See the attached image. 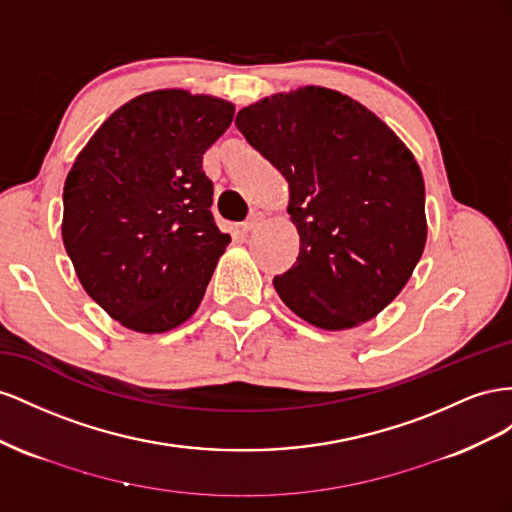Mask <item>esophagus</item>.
I'll return each instance as SVG.
<instances>
[{
  "instance_id": "esophagus-1",
  "label": "esophagus",
  "mask_w": 512,
  "mask_h": 512,
  "mask_svg": "<svg viewBox=\"0 0 512 512\" xmlns=\"http://www.w3.org/2000/svg\"><path fill=\"white\" fill-rule=\"evenodd\" d=\"M261 223H264V214H261V212H253V214L248 216L246 221L242 223V231H244V233H248V231H255Z\"/></svg>"
}]
</instances>
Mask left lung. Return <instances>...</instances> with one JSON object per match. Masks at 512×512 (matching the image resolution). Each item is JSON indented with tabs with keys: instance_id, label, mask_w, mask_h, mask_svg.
<instances>
[{
	"instance_id": "8db88e82",
	"label": "left lung",
	"mask_w": 512,
	"mask_h": 512,
	"mask_svg": "<svg viewBox=\"0 0 512 512\" xmlns=\"http://www.w3.org/2000/svg\"><path fill=\"white\" fill-rule=\"evenodd\" d=\"M236 126L281 171L298 229L281 300L321 330L373 319L401 294L427 242L414 154L358 100L306 85L238 111Z\"/></svg>"
}]
</instances>
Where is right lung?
Masks as SVG:
<instances>
[{"label": "right lung", "mask_w": 512, "mask_h": 512, "mask_svg": "<svg viewBox=\"0 0 512 512\" xmlns=\"http://www.w3.org/2000/svg\"><path fill=\"white\" fill-rule=\"evenodd\" d=\"M223 98L156 90L113 111L64 184L62 238L83 289L124 328H178L231 238L210 212L203 154L233 120Z\"/></svg>", "instance_id": "1"}]
</instances>
